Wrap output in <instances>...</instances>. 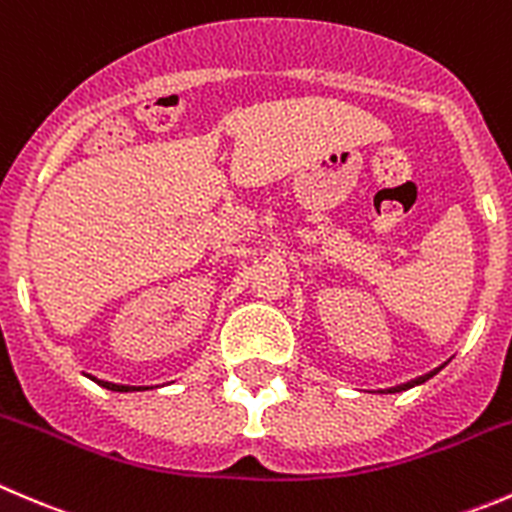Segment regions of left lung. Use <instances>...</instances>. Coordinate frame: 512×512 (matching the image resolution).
<instances>
[{"label":"left lung","mask_w":512,"mask_h":512,"mask_svg":"<svg viewBox=\"0 0 512 512\" xmlns=\"http://www.w3.org/2000/svg\"><path fill=\"white\" fill-rule=\"evenodd\" d=\"M443 368V366H440ZM440 368H435V371H430V373H426V376H421V378H416V381H408V383H403V386H396V388H388V393H401V391H408V388H413V386H421V383H426L428 378H433L435 373L440 371Z\"/></svg>","instance_id":"left-lung-1"}]
</instances>
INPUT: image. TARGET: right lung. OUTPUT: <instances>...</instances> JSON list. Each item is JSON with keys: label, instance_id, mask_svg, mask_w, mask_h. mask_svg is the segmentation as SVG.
<instances>
[{"label": "right lung", "instance_id": "add662e5", "mask_svg": "<svg viewBox=\"0 0 512 512\" xmlns=\"http://www.w3.org/2000/svg\"><path fill=\"white\" fill-rule=\"evenodd\" d=\"M96 381V378H94ZM99 383V386H104V388H109V391H119V393H129V391H146V388H141V386H116V383H109V381H96Z\"/></svg>", "mask_w": 512, "mask_h": 512}]
</instances>
